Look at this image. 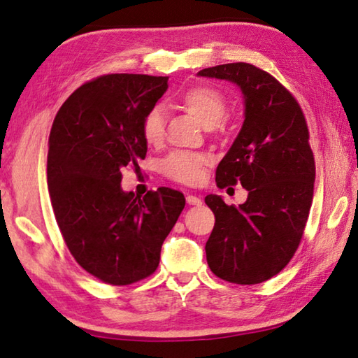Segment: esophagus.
<instances>
[{"label": "esophagus", "instance_id": "esophagus-1", "mask_svg": "<svg viewBox=\"0 0 358 358\" xmlns=\"http://www.w3.org/2000/svg\"><path fill=\"white\" fill-rule=\"evenodd\" d=\"M186 202L189 203V205H201L202 203V199L197 197V196H194V194H187Z\"/></svg>", "mask_w": 358, "mask_h": 358}]
</instances>
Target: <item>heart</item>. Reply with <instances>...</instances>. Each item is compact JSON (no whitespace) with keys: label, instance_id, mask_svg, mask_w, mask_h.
Wrapping results in <instances>:
<instances>
[{"label":"heart","instance_id":"b5f03b06","mask_svg":"<svg viewBox=\"0 0 358 358\" xmlns=\"http://www.w3.org/2000/svg\"><path fill=\"white\" fill-rule=\"evenodd\" d=\"M180 102L187 112L197 118L205 128H215L227 113V101L224 94L208 85L187 88L180 96ZM142 134L148 145H159L164 138V113L159 107L151 108L142 124ZM207 157L201 155L175 151L161 162V171L166 177L178 183L196 185L202 180Z\"/></svg>","mask_w":358,"mask_h":358}]
</instances>
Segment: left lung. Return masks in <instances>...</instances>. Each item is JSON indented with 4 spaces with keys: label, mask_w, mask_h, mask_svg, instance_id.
Instances as JSON below:
<instances>
[{
    "label": "left lung",
    "mask_w": 358,
    "mask_h": 358,
    "mask_svg": "<svg viewBox=\"0 0 358 358\" xmlns=\"http://www.w3.org/2000/svg\"><path fill=\"white\" fill-rule=\"evenodd\" d=\"M237 85L245 121L217 164L216 185L248 191L245 203L227 205L210 194L216 222L205 245L210 270L224 281L259 284L289 264L310 215L316 166L299 102L268 72L229 63L197 72Z\"/></svg>",
    "instance_id": "1"
}]
</instances>
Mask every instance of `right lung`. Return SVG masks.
<instances>
[{
    "label": "right lung",
    "mask_w": 358,
    "mask_h": 358,
    "mask_svg": "<svg viewBox=\"0 0 358 358\" xmlns=\"http://www.w3.org/2000/svg\"><path fill=\"white\" fill-rule=\"evenodd\" d=\"M169 77L108 74L77 88L48 137L47 185L58 227L77 264L112 286L150 276L185 208L171 187L143 197L121 189V171L147 156L142 124Z\"/></svg>",
    "instance_id": "right-lung-1"
}]
</instances>
